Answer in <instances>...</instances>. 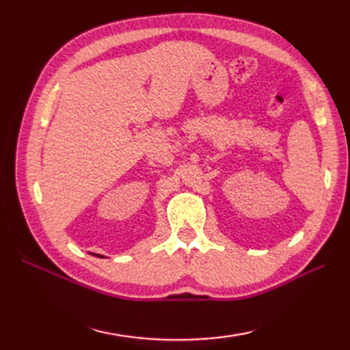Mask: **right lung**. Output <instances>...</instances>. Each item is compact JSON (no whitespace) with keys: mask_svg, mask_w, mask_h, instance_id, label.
<instances>
[{"mask_svg":"<svg viewBox=\"0 0 350 350\" xmlns=\"http://www.w3.org/2000/svg\"><path fill=\"white\" fill-rule=\"evenodd\" d=\"M93 256H98V257H103V256H99V254H93Z\"/></svg>","mask_w":350,"mask_h":350,"instance_id":"obj_1","label":"right lung"}]
</instances>
